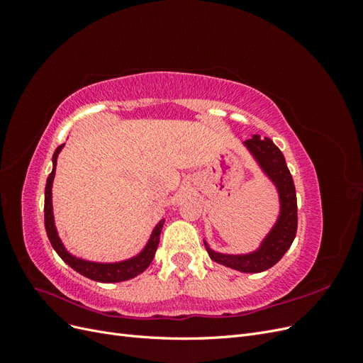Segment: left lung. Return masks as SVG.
Returning a JSON list of instances; mask_svg holds the SVG:
<instances>
[{
    "label": "left lung",
    "mask_w": 363,
    "mask_h": 363,
    "mask_svg": "<svg viewBox=\"0 0 363 363\" xmlns=\"http://www.w3.org/2000/svg\"><path fill=\"white\" fill-rule=\"evenodd\" d=\"M245 148L250 151L259 164L263 174L274 183L279 194L280 212L276 224L272 225L269 233L263 238L259 248L247 252V255H224V252L213 251L204 240L206 250L211 259L219 265L228 267L240 272H262L267 271L284 256V252L292 245L296 235V195L292 175L288 169L283 152L268 138L260 139L255 135L244 142Z\"/></svg>",
    "instance_id": "1"
}]
</instances>
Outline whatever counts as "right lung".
<instances>
[{
	"label": "right lung",
	"instance_id": "1",
	"mask_svg": "<svg viewBox=\"0 0 363 363\" xmlns=\"http://www.w3.org/2000/svg\"><path fill=\"white\" fill-rule=\"evenodd\" d=\"M63 145L57 147V150L54 151L52 155V171L48 175L47 184H45V206H43V212H45V230L50 242L52 248L56 250L57 255L62 257L65 263L77 271L82 276L100 281V283H118V281H125L139 276L140 272H144L148 267L151 260L155 259L156 250L159 245V239L162 228L164 224V219L159 221V224L152 230V233L148 239L147 245L142 248L139 255L130 257L127 260H121V262H111V263H103V262H92V260H86L82 257L74 256L72 252L67 250V247L63 245L62 239L57 233L56 224H54V213H52V182H54V175H56V164H57V156L62 151Z\"/></svg>",
	"mask_w": 363,
	"mask_h": 363
}]
</instances>
